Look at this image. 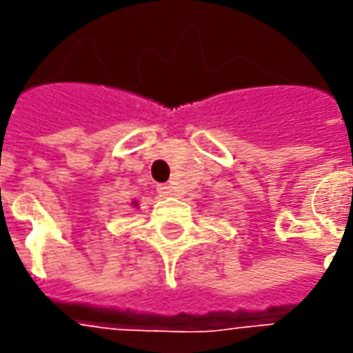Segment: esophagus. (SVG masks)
<instances>
[{"instance_id":"obj_1","label":"esophagus","mask_w":353,"mask_h":353,"mask_svg":"<svg viewBox=\"0 0 353 353\" xmlns=\"http://www.w3.org/2000/svg\"><path fill=\"white\" fill-rule=\"evenodd\" d=\"M157 192H159V196H162V199L176 196V189H174L172 185H159V187H157Z\"/></svg>"}]
</instances>
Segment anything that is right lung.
Returning <instances> with one entry per match:
<instances>
[{"instance_id": "right-lung-1", "label": "right lung", "mask_w": 353, "mask_h": 353, "mask_svg": "<svg viewBox=\"0 0 353 353\" xmlns=\"http://www.w3.org/2000/svg\"><path fill=\"white\" fill-rule=\"evenodd\" d=\"M134 206H138V204H136V202H134Z\"/></svg>"}]
</instances>
